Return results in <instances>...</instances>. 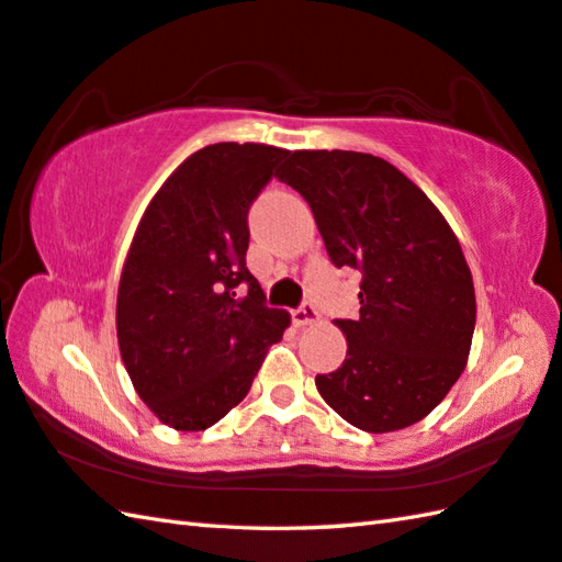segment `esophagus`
<instances>
[{"label":"esophagus","instance_id":"esophagus-1","mask_svg":"<svg viewBox=\"0 0 562 562\" xmlns=\"http://www.w3.org/2000/svg\"><path fill=\"white\" fill-rule=\"evenodd\" d=\"M291 317H293V323H295L297 327H303V325L317 323L319 313H317V307H315L313 303H303L301 307H295V311L291 313Z\"/></svg>","mask_w":562,"mask_h":562}]
</instances>
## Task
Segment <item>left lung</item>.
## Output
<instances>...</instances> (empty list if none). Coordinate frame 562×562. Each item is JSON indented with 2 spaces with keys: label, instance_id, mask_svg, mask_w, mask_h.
<instances>
[{
  "label": "left lung",
  "instance_id": "1",
  "mask_svg": "<svg viewBox=\"0 0 562 562\" xmlns=\"http://www.w3.org/2000/svg\"><path fill=\"white\" fill-rule=\"evenodd\" d=\"M277 177L311 205L331 265L363 277L359 315L335 319L347 359L315 378L319 395L371 434L425 419L461 378L475 329L473 277L449 223L366 153L297 150Z\"/></svg>",
  "mask_w": 562,
  "mask_h": 562
}]
</instances>
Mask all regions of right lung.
I'll return each mask as SVG.
<instances>
[{
  "label": "right lung",
  "instance_id": "1",
  "mask_svg": "<svg viewBox=\"0 0 562 562\" xmlns=\"http://www.w3.org/2000/svg\"><path fill=\"white\" fill-rule=\"evenodd\" d=\"M289 150L215 143L187 157L137 225L116 331L143 403L177 431H203L249 393L291 315L247 269L249 205Z\"/></svg>",
  "mask_w": 562,
  "mask_h": 562
}]
</instances>
